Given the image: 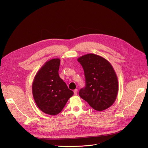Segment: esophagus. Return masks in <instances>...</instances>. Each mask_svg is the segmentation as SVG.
I'll list each match as a JSON object with an SVG mask.
<instances>
[{
    "instance_id": "esophagus-1",
    "label": "esophagus",
    "mask_w": 148,
    "mask_h": 148,
    "mask_svg": "<svg viewBox=\"0 0 148 148\" xmlns=\"http://www.w3.org/2000/svg\"><path fill=\"white\" fill-rule=\"evenodd\" d=\"M73 92H74V95H77V93H78V90H77V89L74 90Z\"/></svg>"
}]
</instances>
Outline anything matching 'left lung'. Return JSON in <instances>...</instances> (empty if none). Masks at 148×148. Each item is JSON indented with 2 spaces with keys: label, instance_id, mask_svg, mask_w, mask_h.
<instances>
[{
  "label": "left lung",
  "instance_id": "obj_1",
  "mask_svg": "<svg viewBox=\"0 0 148 148\" xmlns=\"http://www.w3.org/2000/svg\"><path fill=\"white\" fill-rule=\"evenodd\" d=\"M83 67L86 87L79 90V96L96 111L110 107L115 102L119 85L116 73L110 62L93 53L78 58Z\"/></svg>",
  "mask_w": 148,
  "mask_h": 148
}]
</instances>
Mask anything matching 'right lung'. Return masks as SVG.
Returning <instances> with one entry per match:
<instances>
[{"label": "right lung", "instance_id": "1", "mask_svg": "<svg viewBox=\"0 0 148 148\" xmlns=\"http://www.w3.org/2000/svg\"><path fill=\"white\" fill-rule=\"evenodd\" d=\"M59 58L45 62L34 77L32 95L39 109L47 114L57 115L64 107L69 99L73 95L60 78L58 70Z\"/></svg>", "mask_w": 148, "mask_h": 148}]
</instances>
